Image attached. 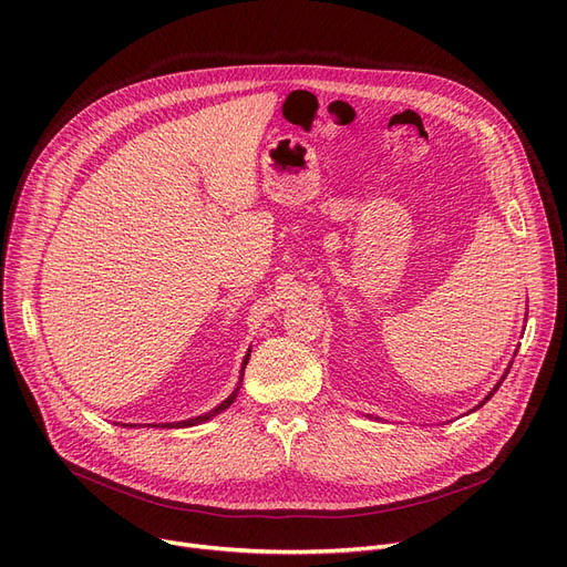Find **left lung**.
Masks as SVG:
<instances>
[{
	"label": "left lung",
	"instance_id": "1",
	"mask_svg": "<svg viewBox=\"0 0 567 567\" xmlns=\"http://www.w3.org/2000/svg\"><path fill=\"white\" fill-rule=\"evenodd\" d=\"M508 370H511V368H508ZM505 374H508V372H505ZM505 374H503V377H501V381H503V379H505ZM501 381H498V383H496V385H494V391H492V393H489V395H487V398H485V400H483V402H481V404H478V406H483V404H485V402H487V400H489V398H492V395H494V393H496V389H498V385H501Z\"/></svg>",
	"mask_w": 567,
	"mask_h": 567
}]
</instances>
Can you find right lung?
<instances>
[{
  "label": "right lung",
  "instance_id": "right-lung-1",
  "mask_svg": "<svg viewBox=\"0 0 567 567\" xmlns=\"http://www.w3.org/2000/svg\"><path fill=\"white\" fill-rule=\"evenodd\" d=\"M248 359H250V351L246 353V359H244V368H241V379H244V370H246V363H248ZM236 393H238V385L234 389V393L223 402V404H218L214 411H208V413H204V415H195V419H188V421H182V423H163V427H190V425H199V423H206V421H212L216 413H220V411H225L234 400H236ZM133 427V425H131Z\"/></svg>",
  "mask_w": 567,
  "mask_h": 567
}]
</instances>
